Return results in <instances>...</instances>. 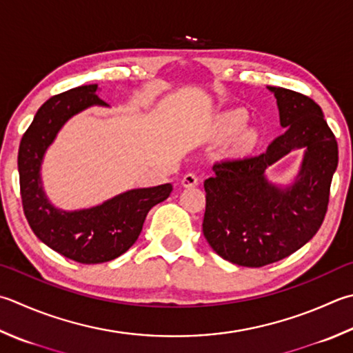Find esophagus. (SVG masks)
I'll return each instance as SVG.
<instances>
[{
  "mask_svg": "<svg viewBox=\"0 0 353 353\" xmlns=\"http://www.w3.org/2000/svg\"><path fill=\"white\" fill-rule=\"evenodd\" d=\"M181 184L184 188H195L198 185V176L195 174H185L181 179Z\"/></svg>",
  "mask_w": 353,
  "mask_h": 353,
  "instance_id": "34e87169",
  "label": "esophagus"
}]
</instances>
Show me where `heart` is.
Wrapping results in <instances>:
<instances>
[{
    "label": "heart",
    "instance_id": "b5f03b06",
    "mask_svg": "<svg viewBox=\"0 0 353 353\" xmlns=\"http://www.w3.org/2000/svg\"><path fill=\"white\" fill-rule=\"evenodd\" d=\"M245 121V115L243 114L241 110H234V112H229V114H225L221 118V125L224 128V130L228 132H236L238 129H241V125ZM249 135H244L243 137V141H248Z\"/></svg>",
    "mask_w": 353,
    "mask_h": 353
}]
</instances>
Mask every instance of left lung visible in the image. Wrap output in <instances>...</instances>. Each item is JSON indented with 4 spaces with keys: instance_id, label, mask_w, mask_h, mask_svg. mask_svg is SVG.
<instances>
[{
    "instance_id": "1",
    "label": "left lung",
    "mask_w": 353,
    "mask_h": 353,
    "mask_svg": "<svg viewBox=\"0 0 353 353\" xmlns=\"http://www.w3.org/2000/svg\"><path fill=\"white\" fill-rule=\"evenodd\" d=\"M280 121L288 128L264 154L225 158L204 181L203 234L216 254L244 268H263L289 256L312 239L327 212L338 144L314 99L274 88ZM306 148L297 181L280 190L263 170L294 148Z\"/></svg>"
}]
</instances>
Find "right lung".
<instances>
[{
    "instance_id": "1",
    "label": "right lung",
    "mask_w": 353,
    "mask_h": 353,
    "mask_svg": "<svg viewBox=\"0 0 353 353\" xmlns=\"http://www.w3.org/2000/svg\"><path fill=\"white\" fill-rule=\"evenodd\" d=\"M97 89L98 84L79 85L49 98L24 132L18 150L19 192L30 229L50 249L81 264L105 263L128 252L149 210L172 192V184L134 189L77 212L55 209L48 201L39 179L44 152L72 115L89 105H105Z\"/></svg>"
}]
</instances>
